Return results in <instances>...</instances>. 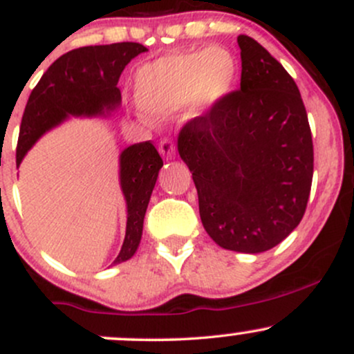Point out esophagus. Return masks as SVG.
Segmentation results:
<instances>
[{
	"label": "esophagus",
	"mask_w": 354,
	"mask_h": 354,
	"mask_svg": "<svg viewBox=\"0 0 354 354\" xmlns=\"http://www.w3.org/2000/svg\"><path fill=\"white\" fill-rule=\"evenodd\" d=\"M160 153L161 156L165 158V160H173L174 158V145L171 140H168V138H163L160 143Z\"/></svg>",
	"instance_id": "1"
}]
</instances>
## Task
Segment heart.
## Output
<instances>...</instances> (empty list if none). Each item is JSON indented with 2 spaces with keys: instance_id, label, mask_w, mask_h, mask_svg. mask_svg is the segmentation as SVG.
<instances>
[{
  "instance_id": "heart-1",
  "label": "heart",
  "mask_w": 354,
  "mask_h": 354,
  "mask_svg": "<svg viewBox=\"0 0 354 354\" xmlns=\"http://www.w3.org/2000/svg\"><path fill=\"white\" fill-rule=\"evenodd\" d=\"M238 61L225 48L174 53L145 64L136 73V100L146 115L168 116L191 100L216 103L233 89Z\"/></svg>"
}]
</instances>
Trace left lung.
<instances>
[{
    "label": "left lung",
    "instance_id": "1",
    "mask_svg": "<svg viewBox=\"0 0 354 354\" xmlns=\"http://www.w3.org/2000/svg\"><path fill=\"white\" fill-rule=\"evenodd\" d=\"M241 84L193 118L178 151L193 173L206 233L225 250L263 253L301 221L313 140L301 95L279 61L238 36Z\"/></svg>",
    "mask_w": 354,
    "mask_h": 354
}]
</instances>
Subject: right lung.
<instances>
[{"instance_id":"1","label":"right lung","mask_w":354,"mask_h":354,"mask_svg":"<svg viewBox=\"0 0 354 354\" xmlns=\"http://www.w3.org/2000/svg\"><path fill=\"white\" fill-rule=\"evenodd\" d=\"M140 43H115L84 46L59 56L48 68L28 100L19 128L16 166L38 138L68 116H96L120 106L118 80L124 66L140 53ZM163 160L151 141L128 146L120 156V181L128 221L126 236L115 265L136 253L143 233L146 208L156 185Z\"/></svg>"}]
</instances>
